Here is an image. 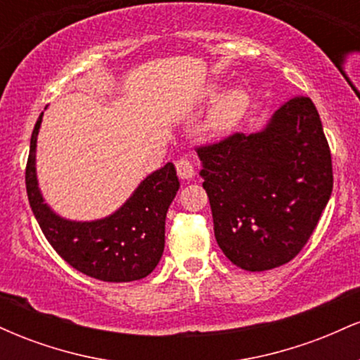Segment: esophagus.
<instances>
[{"instance_id":"obj_1","label":"esophagus","mask_w":360,"mask_h":360,"mask_svg":"<svg viewBox=\"0 0 360 360\" xmlns=\"http://www.w3.org/2000/svg\"><path fill=\"white\" fill-rule=\"evenodd\" d=\"M176 171H177V176L181 177V179H191L194 176V169H193V164L189 162L188 159H179L176 162Z\"/></svg>"}]
</instances>
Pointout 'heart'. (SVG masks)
Listing matches in <instances>:
<instances>
[{
    "instance_id": "obj_1",
    "label": "heart",
    "mask_w": 360,
    "mask_h": 360,
    "mask_svg": "<svg viewBox=\"0 0 360 360\" xmlns=\"http://www.w3.org/2000/svg\"><path fill=\"white\" fill-rule=\"evenodd\" d=\"M221 93L220 86H212L206 89L203 101L212 103L217 97L219 100L213 103L208 115L205 118V131L213 139H223L230 135L245 118L250 106V96L240 86L226 89Z\"/></svg>"
}]
</instances>
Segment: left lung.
<instances>
[{
    "label": "left lung",
    "mask_w": 360,
    "mask_h": 360,
    "mask_svg": "<svg viewBox=\"0 0 360 360\" xmlns=\"http://www.w3.org/2000/svg\"><path fill=\"white\" fill-rule=\"evenodd\" d=\"M196 152L223 254L250 272L295 259L333 188L332 155L313 101L292 98L262 130Z\"/></svg>",
    "instance_id": "obj_1"
}]
</instances>
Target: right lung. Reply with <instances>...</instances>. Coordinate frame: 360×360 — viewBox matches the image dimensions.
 Masks as SVG:
<instances>
[{"instance_id":"1","label":"right lung","mask_w":360,"mask_h":360,"mask_svg":"<svg viewBox=\"0 0 360 360\" xmlns=\"http://www.w3.org/2000/svg\"><path fill=\"white\" fill-rule=\"evenodd\" d=\"M37 120L28 154L27 194L40 229L53 250L69 266L89 278L108 283L139 281L159 264L166 242V214L179 189L172 162L143 177L130 198L113 213L79 221L60 217L45 203L37 179Z\"/></svg>"}]
</instances>
